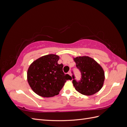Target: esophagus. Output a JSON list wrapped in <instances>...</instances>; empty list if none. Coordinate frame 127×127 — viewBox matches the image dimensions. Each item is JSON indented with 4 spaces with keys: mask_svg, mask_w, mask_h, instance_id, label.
Instances as JSON below:
<instances>
[{
    "mask_svg": "<svg viewBox=\"0 0 127 127\" xmlns=\"http://www.w3.org/2000/svg\"><path fill=\"white\" fill-rule=\"evenodd\" d=\"M68 74L70 76H72V74H71V72L70 71H69V72H68Z\"/></svg>",
    "mask_w": 127,
    "mask_h": 127,
    "instance_id": "obj_1",
    "label": "esophagus"
}]
</instances>
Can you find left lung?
I'll list each match as a JSON object with an SVG mask.
<instances>
[{
    "label": "left lung",
    "instance_id": "obj_1",
    "mask_svg": "<svg viewBox=\"0 0 127 127\" xmlns=\"http://www.w3.org/2000/svg\"><path fill=\"white\" fill-rule=\"evenodd\" d=\"M76 67L82 74L81 80L77 82L72 80L75 90L83 95L90 96L96 93L103 86L104 71L99 64L88 56L74 58ZM74 79V76H72Z\"/></svg>",
    "mask_w": 127,
    "mask_h": 127
}]
</instances>
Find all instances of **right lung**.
<instances>
[{
    "instance_id": "right-lung-1",
    "label": "right lung",
    "mask_w": 127,
    "mask_h": 127,
    "mask_svg": "<svg viewBox=\"0 0 127 127\" xmlns=\"http://www.w3.org/2000/svg\"><path fill=\"white\" fill-rule=\"evenodd\" d=\"M59 57L50 54L42 56L30 64L27 79L33 92L40 96L50 97L58 95L64 83L71 78L63 71V64H58Z\"/></svg>"
}]
</instances>
